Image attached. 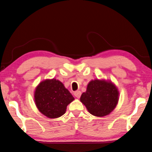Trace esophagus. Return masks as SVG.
Here are the masks:
<instances>
[{
    "mask_svg": "<svg viewBox=\"0 0 152 152\" xmlns=\"http://www.w3.org/2000/svg\"><path fill=\"white\" fill-rule=\"evenodd\" d=\"M74 96H75L76 98H78V99H79V98L80 97V96H81V92L79 91H76L75 92H74Z\"/></svg>",
    "mask_w": 152,
    "mask_h": 152,
    "instance_id": "esophagus-1",
    "label": "esophagus"
}]
</instances>
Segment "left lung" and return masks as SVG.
I'll return each instance as SVG.
<instances>
[{
	"label": "left lung",
	"instance_id": "obj_1",
	"mask_svg": "<svg viewBox=\"0 0 152 152\" xmlns=\"http://www.w3.org/2000/svg\"><path fill=\"white\" fill-rule=\"evenodd\" d=\"M119 96L118 88L111 81L95 79L88 84L86 91L81 95L80 101L91 114L102 117L115 109Z\"/></svg>",
	"mask_w": 152,
	"mask_h": 152
}]
</instances>
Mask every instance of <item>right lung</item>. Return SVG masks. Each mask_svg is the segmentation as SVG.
Segmentation results:
<instances>
[{
	"label": "right lung",
	"mask_w": 152,
	"mask_h": 152,
	"mask_svg": "<svg viewBox=\"0 0 152 152\" xmlns=\"http://www.w3.org/2000/svg\"><path fill=\"white\" fill-rule=\"evenodd\" d=\"M34 100L38 110L50 119L58 118L66 111L67 106L74 98L58 80L46 79L41 82L34 92Z\"/></svg>",
	"instance_id": "1"
}]
</instances>
